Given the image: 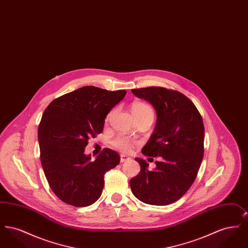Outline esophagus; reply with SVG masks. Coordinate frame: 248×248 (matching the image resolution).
I'll return each mask as SVG.
<instances>
[{"instance_id": "34e87169", "label": "esophagus", "mask_w": 248, "mask_h": 248, "mask_svg": "<svg viewBox=\"0 0 248 248\" xmlns=\"http://www.w3.org/2000/svg\"><path fill=\"white\" fill-rule=\"evenodd\" d=\"M131 158H129L128 156H126V155H124V154H122L121 155V163H124V162H126V161H129Z\"/></svg>"}]
</instances>
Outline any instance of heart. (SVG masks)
<instances>
[{
	"instance_id": "heart-1",
	"label": "heart",
	"mask_w": 248,
	"mask_h": 248,
	"mask_svg": "<svg viewBox=\"0 0 248 248\" xmlns=\"http://www.w3.org/2000/svg\"><path fill=\"white\" fill-rule=\"evenodd\" d=\"M131 111L135 118L138 117H153L154 116V108L144 102H134L131 106ZM112 145L123 153H128L131 150L132 142L124 137H118L113 141Z\"/></svg>"
}]
</instances>
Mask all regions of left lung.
<instances>
[{
  "mask_svg": "<svg viewBox=\"0 0 248 248\" xmlns=\"http://www.w3.org/2000/svg\"><path fill=\"white\" fill-rule=\"evenodd\" d=\"M156 111L154 133L142 154L160 157L156 167L135 158L140 172L130 180L133 194L145 203L167 205L180 199L192 185L203 157L204 127L197 108L177 91L163 87L132 89Z\"/></svg>",
  "mask_w": 248,
  "mask_h": 248,
  "instance_id": "left-lung-1",
  "label": "left lung"
}]
</instances>
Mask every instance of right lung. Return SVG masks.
Here are the masks:
<instances>
[{
  "label": "right lung",
  "mask_w": 248,
  "mask_h": 248,
  "mask_svg": "<svg viewBox=\"0 0 248 248\" xmlns=\"http://www.w3.org/2000/svg\"><path fill=\"white\" fill-rule=\"evenodd\" d=\"M126 94L93 85L53 100L38 128L41 162L49 186L64 202L88 206L98 200L104 175L120 163L118 154L104 149L94 160L84 154L88 140L100 134L110 109Z\"/></svg>",
  "instance_id": "right-lung-1"
}]
</instances>
